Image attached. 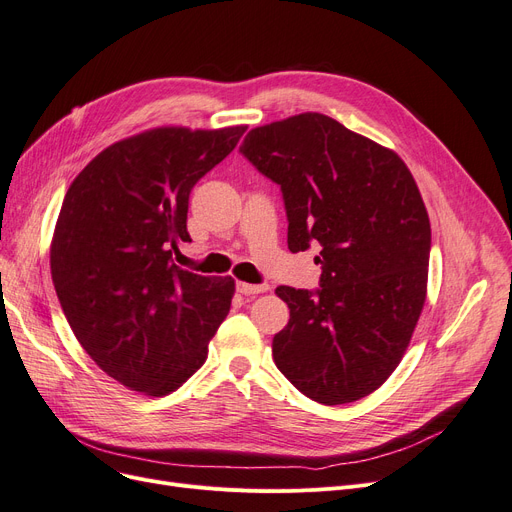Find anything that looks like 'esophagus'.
Masks as SVG:
<instances>
[{"label":"esophagus","mask_w":512,"mask_h":512,"mask_svg":"<svg viewBox=\"0 0 512 512\" xmlns=\"http://www.w3.org/2000/svg\"><path fill=\"white\" fill-rule=\"evenodd\" d=\"M237 290H239L243 296H254V294L269 292V285H267V283L254 285V283H243V281H239V283H237Z\"/></svg>","instance_id":"34e87169"}]
</instances>
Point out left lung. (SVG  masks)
Listing matches in <instances>:
<instances>
[{"mask_svg": "<svg viewBox=\"0 0 512 512\" xmlns=\"http://www.w3.org/2000/svg\"><path fill=\"white\" fill-rule=\"evenodd\" d=\"M239 151L281 187L290 252L321 245L317 292L275 290L290 306L273 338L275 365L323 405L374 393L426 300L431 222L412 172L395 151L321 113L254 128Z\"/></svg>", "mask_w": 512, "mask_h": 512, "instance_id": "8db88e82", "label": "left lung"}]
</instances>
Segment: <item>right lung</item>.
I'll return each instance as SVG.
<instances>
[{"instance_id":"add662e5","label":"right lung","mask_w":512,"mask_h":512,"mask_svg":"<svg viewBox=\"0 0 512 512\" xmlns=\"http://www.w3.org/2000/svg\"><path fill=\"white\" fill-rule=\"evenodd\" d=\"M245 130L163 126L124 138L65 195L50 245L54 290L79 344L130 391H176L229 315L233 277H201L174 256L191 241V189Z\"/></svg>"}]
</instances>
